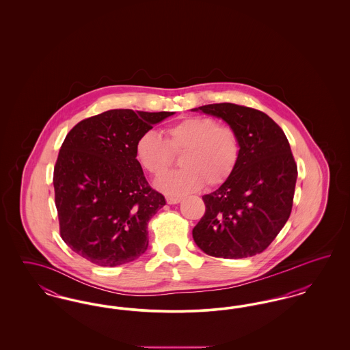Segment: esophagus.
<instances>
[{
  "instance_id": "obj_1",
  "label": "esophagus",
  "mask_w": 350,
  "mask_h": 350,
  "mask_svg": "<svg viewBox=\"0 0 350 350\" xmlns=\"http://www.w3.org/2000/svg\"><path fill=\"white\" fill-rule=\"evenodd\" d=\"M180 197H167V204H177L181 202Z\"/></svg>"
}]
</instances>
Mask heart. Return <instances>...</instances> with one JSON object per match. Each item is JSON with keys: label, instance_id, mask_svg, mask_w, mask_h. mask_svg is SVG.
Masks as SVG:
<instances>
[{"label": "heart", "instance_id": "heart-1", "mask_svg": "<svg viewBox=\"0 0 350 350\" xmlns=\"http://www.w3.org/2000/svg\"><path fill=\"white\" fill-rule=\"evenodd\" d=\"M173 152H183V169L156 181V187L172 197L185 196L207 186L226 183L239 164L241 144L232 127L219 126L214 118L189 117L159 133H144L136 142L135 156L152 176L164 174L173 161Z\"/></svg>", "mask_w": 350, "mask_h": 350}]
</instances>
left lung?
I'll return each mask as SVG.
<instances>
[{"instance_id": "obj_1", "label": "left lung", "mask_w": 350, "mask_h": 350, "mask_svg": "<svg viewBox=\"0 0 350 350\" xmlns=\"http://www.w3.org/2000/svg\"><path fill=\"white\" fill-rule=\"evenodd\" d=\"M191 111L223 119L240 137L231 177L202 197L206 213L193 230L206 254L244 258L267 250L291 214L298 167L282 129L265 113L234 103Z\"/></svg>"}]
</instances>
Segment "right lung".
<instances>
[{
	"mask_svg": "<svg viewBox=\"0 0 350 350\" xmlns=\"http://www.w3.org/2000/svg\"><path fill=\"white\" fill-rule=\"evenodd\" d=\"M173 114L116 109L68 133L53 169L60 234L92 264L123 265L148 248V221L165 198L147 183L135 146Z\"/></svg>",
	"mask_w": 350,
	"mask_h": 350,
	"instance_id": "right-lung-1",
	"label": "right lung"
}]
</instances>
